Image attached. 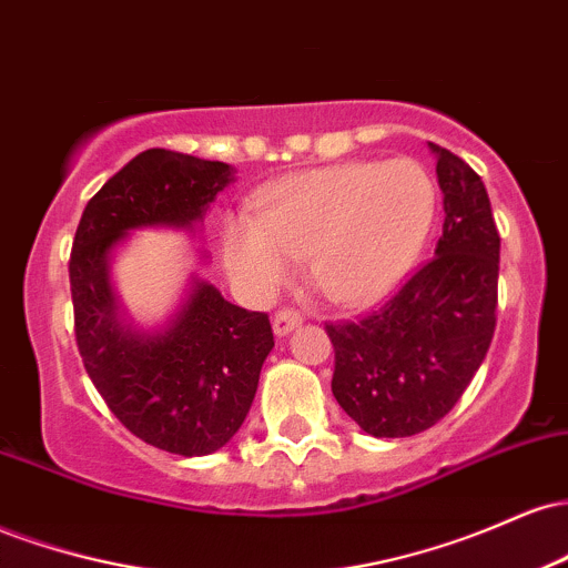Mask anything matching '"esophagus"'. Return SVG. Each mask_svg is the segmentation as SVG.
I'll return each instance as SVG.
<instances>
[{
    "mask_svg": "<svg viewBox=\"0 0 568 568\" xmlns=\"http://www.w3.org/2000/svg\"><path fill=\"white\" fill-rule=\"evenodd\" d=\"M302 321L304 317L298 315V312H293V310H283V312H277L275 315V321H272V328H275V336H288L291 331H296L298 325H302Z\"/></svg>",
    "mask_w": 568,
    "mask_h": 568,
    "instance_id": "34e87169",
    "label": "esophagus"
}]
</instances>
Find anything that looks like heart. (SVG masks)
<instances>
[{
  "label": "heart",
  "mask_w": 568,
  "mask_h": 568,
  "mask_svg": "<svg viewBox=\"0 0 568 568\" xmlns=\"http://www.w3.org/2000/svg\"><path fill=\"white\" fill-rule=\"evenodd\" d=\"M435 213L438 192L414 160L342 162L266 186L256 216L224 221L221 253L251 296H272L296 258H310V275L331 302L374 304L414 270Z\"/></svg>",
  "instance_id": "b5f03b06"
}]
</instances>
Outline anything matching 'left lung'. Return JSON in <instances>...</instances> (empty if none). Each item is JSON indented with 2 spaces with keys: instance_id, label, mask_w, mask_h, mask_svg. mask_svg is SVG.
Instances as JSON below:
<instances>
[{
  "instance_id": "left-lung-1",
  "label": "left lung",
  "mask_w": 568,
  "mask_h": 568,
  "mask_svg": "<svg viewBox=\"0 0 568 568\" xmlns=\"http://www.w3.org/2000/svg\"><path fill=\"white\" fill-rule=\"evenodd\" d=\"M443 192V237L374 315L325 325L336 352V403L374 438L438 425L484 363L497 328L499 232L480 175L427 143Z\"/></svg>"
}]
</instances>
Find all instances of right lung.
<instances>
[{"mask_svg": "<svg viewBox=\"0 0 568 568\" xmlns=\"http://www.w3.org/2000/svg\"><path fill=\"white\" fill-rule=\"evenodd\" d=\"M232 181L226 162L146 149L98 189L71 247L84 371L135 438L179 456L219 452L243 427L275 347L270 317L226 302L216 285L192 275L165 321L139 325L116 296L112 262L139 230L202 232L207 207Z\"/></svg>", "mask_w": 568, "mask_h": 568, "instance_id": "add662e5", "label": "right lung"}]
</instances>
